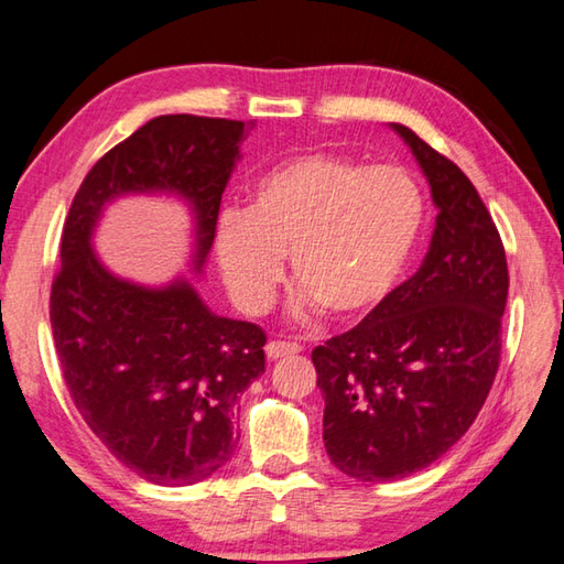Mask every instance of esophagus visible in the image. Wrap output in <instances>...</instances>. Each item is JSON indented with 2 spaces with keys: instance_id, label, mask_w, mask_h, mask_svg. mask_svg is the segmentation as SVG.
<instances>
[{
  "instance_id": "obj_1",
  "label": "esophagus",
  "mask_w": 564,
  "mask_h": 564,
  "mask_svg": "<svg viewBox=\"0 0 564 564\" xmlns=\"http://www.w3.org/2000/svg\"><path fill=\"white\" fill-rule=\"evenodd\" d=\"M303 346L301 344H293V341H269L267 344V356L271 358V361H279V358H285V356H295L301 354Z\"/></svg>"
}]
</instances>
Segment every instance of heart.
I'll list each match as a JSON object with an SVG mask.
<instances>
[{
	"instance_id": "obj_1",
	"label": "heart",
	"mask_w": 564,
	"mask_h": 564,
	"mask_svg": "<svg viewBox=\"0 0 564 564\" xmlns=\"http://www.w3.org/2000/svg\"><path fill=\"white\" fill-rule=\"evenodd\" d=\"M424 218L422 186L402 166L307 152L263 172L245 213L223 215L215 257L227 289L249 313L271 305L289 254L301 283L297 313L327 307L339 319H358L400 283Z\"/></svg>"
}]
</instances>
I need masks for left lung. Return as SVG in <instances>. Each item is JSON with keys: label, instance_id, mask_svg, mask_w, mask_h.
Returning <instances> with one entry per match:
<instances>
[{"label": "left lung", "instance_id": "1", "mask_svg": "<svg viewBox=\"0 0 564 564\" xmlns=\"http://www.w3.org/2000/svg\"><path fill=\"white\" fill-rule=\"evenodd\" d=\"M438 215L422 267L373 313L313 351L325 448L344 475L386 482L424 470L458 441L492 388L507 307V254L458 164L406 126Z\"/></svg>", "mask_w": 564, "mask_h": 564}]
</instances>
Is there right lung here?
Instances as JSON below:
<instances>
[{"mask_svg":"<svg viewBox=\"0 0 564 564\" xmlns=\"http://www.w3.org/2000/svg\"><path fill=\"white\" fill-rule=\"evenodd\" d=\"M254 121L152 118L91 166L72 200L51 291L55 351L87 426L142 480H206L237 448L239 394L263 373L267 334L215 315L188 279L148 289L91 249L104 208L128 194H174L194 210V271L206 263L220 198Z\"/></svg>","mask_w":564,"mask_h":564,"instance_id":"1","label":"right lung"}]
</instances>
